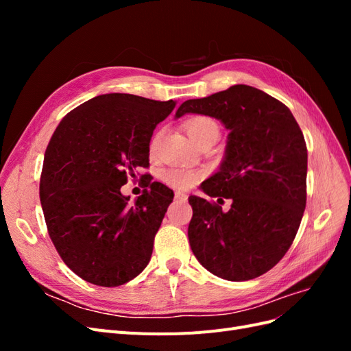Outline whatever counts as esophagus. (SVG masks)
I'll list each match as a JSON object with an SVG mask.
<instances>
[{"label":"esophagus","instance_id":"34e87169","mask_svg":"<svg viewBox=\"0 0 351 351\" xmlns=\"http://www.w3.org/2000/svg\"><path fill=\"white\" fill-rule=\"evenodd\" d=\"M174 196H176L177 200H186V199H187V195L183 193V192H176Z\"/></svg>","mask_w":351,"mask_h":351}]
</instances>
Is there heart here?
Segmentation results:
<instances>
[{"label":"heart","instance_id":"obj_1","mask_svg":"<svg viewBox=\"0 0 351 351\" xmlns=\"http://www.w3.org/2000/svg\"><path fill=\"white\" fill-rule=\"evenodd\" d=\"M186 130L187 134L190 136L196 145L205 139H210V137H215L218 139L219 136V124L212 119V117L208 115H196L192 117V119L186 121ZM158 145V136L152 141L151 143V151L155 152ZM165 182L177 189H189L190 186H193L197 180V173L192 171V169H186V168H171L165 171L164 174Z\"/></svg>","mask_w":351,"mask_h":351}]
</instances>
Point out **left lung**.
I'll return each mask as SVG.
<instances>
[{
    "label": "left lung",
    "mask_w": 351,
    "mask_h": 351,
    "mask_svg": "<svg viewBox=\"0 0 351 351\" xmlns=\"http://www.w3.org/2000/svg\"><path fill=\"white\" fill-rule=\"evenodd\" d=\"M184 114L209 115L230 130L219 169L200 189L221 203L190 196L189 241L202 267L219 278L247 281L277 265L300 227L306 208L307 149L282 102L247 84L180 105Z\"/></svg>",
    "instance_id": "1"
}]
</instances>
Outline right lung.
Instances as JSON below:
<instances>
[{
    "mask_svg": "<svg viewBox=\"0 0 351 351\" xmlns=\"http://www.w3.org/2000/svg\"><path fill=\"white\" fill-rule=\"evenodd\" d=\"M174 107L173 99L105 93L70 111L52 134L40 205L61 259L84 281L123 285L149 263L174 193L162 183L145 182L147 189L130 204L121 186L149 167L152 133Z\"/></svg>",
    "mask_w": 351,
    "mask_h": 351,
    "instance_id": "add662e5",
    "label": "right lung"
}]
</instances>
